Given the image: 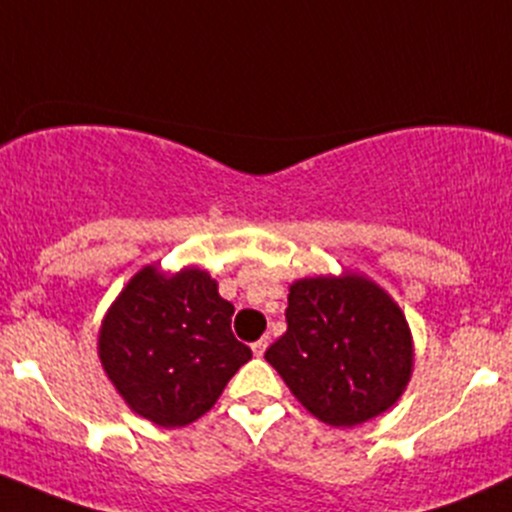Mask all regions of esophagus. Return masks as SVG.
Segmentation results:
<instances>
[{
  "mask_svg": "<svg viewBox=\"0 0 512 512\" xmlns=\"http://www.w3.org/2000/svg\"><path fill=\"white\" fill-rule=\"evenodd\" d=\"M267 344H270V339H267V337H262L260 342H255V344H252V352H255V356H262V354H265Z\"/></svg>",
  "mask_w": 512,
  "mask_h": 512,
  "instance_id": "34e87169",
  "label": "esophagus"
}]
</instances>
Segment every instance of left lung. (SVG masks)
Returning <instances> with one entry per match:
<instances>
[{"label": "left lung", "mask_w": 512, "mask_h": 512, "mask_svg": "<svg viewBox=\"0 0 512 512\" xmlns=\"http://www.w3.org/2000/svg\"><path fill=\"white\" fill-rule=\"evenodd\" d=\"M287 302V332L265 359L309 414L352 428L399 401L414 371V342L384 289L354 272L304 277Z\"/></svg>", "instance_id": "8db88e82"}]
</instances>
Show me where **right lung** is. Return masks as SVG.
I'll return each instance as SVG.
<instances>
[{
    "mask_svg": "<svg viewBox=\"0 0 512 512\" xmlns=\"http://www.w3.org/2000/svg\"><path fill=\"white\" fill-rule=\"evenodd\" d=\"M235 307L198 267L131 277L106 312L98 356L131 411L156 426H188L215 406L227 381L252 359L230 322Z\"/></svg>",
    "mask_w": 512,
    "mask_h": 512,
    "instance_id": "obj_1",
    "label": "right lung"
}]
</instances>
